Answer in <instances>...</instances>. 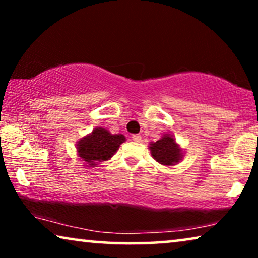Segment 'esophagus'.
<instances>
[{
  "instance_id": "obj_1",
  "label": "esophagus",
  "mask_w": 258,
  "mask_h": 258,
  "mask_svg": "<svg viewBox=\"0 0 258 258\" xmlns=\"http://www.w3.org/2000/svg\"><path fill=\"white\" fill-rule=\"evenodd\" d=\"M132 139H133L134 142H137V143H139V142H141V141H142V137H141L140 135H133Z\"/></svg>"
}]
</instances>
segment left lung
Here are the masks:
<instances>
[{"instance_id": "1", "label": "left lung", "mask_w": 258, "mask_h": 258, "mask_svg": "<svg viewBox=\"0 0 258 258\" xmlns=\"http://www.w3.org/2000/svg\"><path fill=\"white\" fill-rule=\"evenodd\" d=\"M149 150L154 160L164 167H175L184 157V150L176 142L171 133H164L156 142L149 143Z\"/></svg>"}]
</instances>
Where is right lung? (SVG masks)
Returning a JSON list of instances; mask_svg holds the SVG:
<instances>
[{"label": "right lung", "instance_id": "obj_1", "mask_svg": "<svg viewBox=\"0 0 258 258\" xmlns=\"http://www.w3.org/2000/svg\"><path fill=\"white\" fill-rule=\"evenodd\" d=\"M125 141V136L122 134H111L108 129L96 126L93 132L77 141L76 153L84 167L95 168L102 162L110 160Z\"/></svg>", "mask_w": 258, "mask_h": 258}]
</instances>
